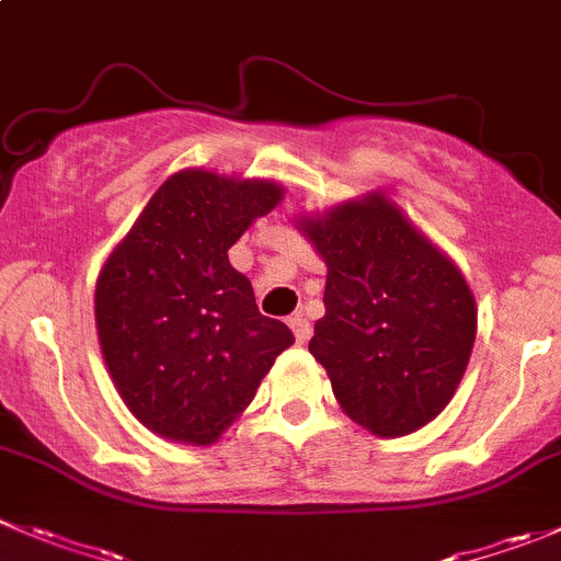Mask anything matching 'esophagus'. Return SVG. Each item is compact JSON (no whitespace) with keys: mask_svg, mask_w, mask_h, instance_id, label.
Here are the masks:
<instances>
[{"mask_svg":"<svg viewBox=\"0 0 561 561\" xmlns=\"http://www.w3.org/2000/svg\"><path fill=\"white\" fill-rule=\"evenodd\" d=\"M287 325H290L293 336H296L298 345H304V342L312 336V325H309V320L304 318V314H293V318H287Z\"/></svg>","mask_w":561,"mask_h":561,"instance_id":"obj_1","label":"esophagus"}]
</instances>
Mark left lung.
<instances>
[{
  "instance_id": "left-lung-1",
  "label": "left lung",
  "mask_w": 561,
  "mask_h": 561,
  "mask_svg": "<svg viewBox=\"0 0 561 561\" xmlns=\"http://www.w3.org/2000/svg\"><path fill=\"white\" fill-rule=\"evenodd\" d=\"M296 227L329 268L309 353L336 402L378 438L416 433L449 405L474 347L463 271L380 192Z\"/></svg>"
}]
</instances>
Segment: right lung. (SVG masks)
Wrapping results in <instances>:
<instances>
[{"instance_id": "add662e5", "label": "right lung", "mask_w": 561, "mask_h": 561, "mask_svg": "<svg viewBox=\"0 0 561 561\" xmlns=\"http://www.w3.org/2000/svg\"><path fill=\"white\" fill-rule=\"evenodd\" d=\"M285 188L268 178L181 170L161 183L103 260L95 329L128 411L167 442L210 447L293 345L260 314L232 243L271 214Z\"/></svg>"}]
</instances>
